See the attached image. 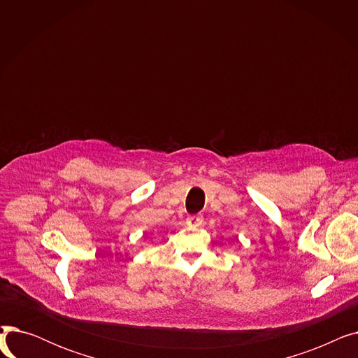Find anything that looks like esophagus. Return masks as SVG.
I'll return each mask as SVG.
<instances>
[{
    "mask_svg": "<svg viewBox=\"0 0 358 358\" xmlns=\"http://www.w3.org/2000/svg\"><path fill=\"white\" fill-rule=\"evenodd\" d=\"M185 222H187V224H189V227H200L201 224V222H203V219H201V216H189L185 219Z\"/></svg>",
    "mask_w": 358,
    "mask_h": 358,
    "instance_id": "34e87169",
    "label": "esophagus"
}]
</instances>
